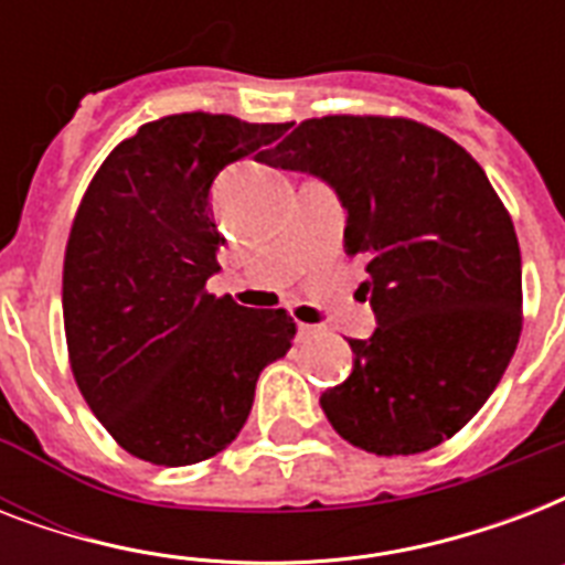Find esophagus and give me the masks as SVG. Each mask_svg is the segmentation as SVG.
I'll list each match as a JSON object with an SVG mask.
<instances>
[{"label": "esophagus", "instance_id": "1", "mask_svg": "<svg viewBox=\"0 0 565 565\" xmlns=\"http://www.w3.org/2000/svg\"><path fill=\"white\" fill-rule=\"evenodd\" d=\"M317 334H319V326H308V322H299V328H296V340H299V343H308V340H313Z\"/></svg>", "mask_w": 565, "mask_h": 565}]
</instances>
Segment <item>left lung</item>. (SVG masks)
<instances>
[{"instance_id":"8db88e82","label":"left lung","mask_w":565,"mask_h":565,"mask_svg":"<svg viewBox=\"0 0 565 565\" xmlns=\"http://www.w3.org/2000/svg\"><path fill=\"white\" fill-rule=\"evenodd\" d=\"M264 163L337 190L345 255L377 328L322 393L328 422L372 455L446 443L499 386L522 334V255L508 207L463 146L404 117L305 119Z\"/></svg>"}]
</instances>
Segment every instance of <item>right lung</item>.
Returning a JSON list of instances; mask_svg holds the SVG:
<instances>
[{
	"label": "right lung",
	"mask_w": 565,
	"mask_h": 565,
	"mask_svg": "<svg viewBox=\"0 0 565 565\" xmlns=\"http://www.w3.org/2000/svg\"><path fill=\"white\" fill-rule=\"evenodd\" d=\"M290 126L204 110L146 122L105 158L75 211L64 255L70 366L128 455L154 466L220 455L246 425L257 375L290 352L287 310L207 292L225 243L213 179Z\"/></svg>",
	"instance_id": "add662e5"
}]
</instances>
